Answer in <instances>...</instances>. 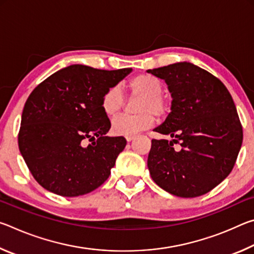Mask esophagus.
Returning a JSON list of instances; mask_svg holds the SVG:
<instances>
[{
  "label": "esophagus",
  "mask_w": 254,
  "mask_h": 254,
  "mask_svg": "<svg viewBox=\"0 0 254 254\" xmlns=\"http://www.w3.org/2000/svg\"><path fill=\"white\" fill-rule=\"evenodd\" d=\"M134 135H130V136H127L126 137V139H127V142H131V141L133 140V139H134Z\"/></svg>",
  "instance_id": "esophagus-1"
}]
</instances>
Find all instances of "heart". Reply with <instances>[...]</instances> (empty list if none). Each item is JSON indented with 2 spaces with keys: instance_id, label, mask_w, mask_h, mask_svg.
<instances>
[{
  "instance_id": "heart-1",
  "label": "heart",
  "mask_w": 254,
  "mask_h": 254,
  "mask_svg": "<svg viewBox=\"0 0 254 254\" xmlns=\"http://www.w3.org/2000/svg\"><path fill=\"white\" fill-rule=\"evenodd\" d=\"M130 94L139 97L136 102V115H120L111 124V131L118 136L135 135L152 126L154 117L161 118L167 112V102L162 95V84L157 77L149 74H140L130 80L127 85ZM124 104L123 94L119 86H112L104 92L101 100V107L106 117L118 114Z\"/></svg>"
}]
</instances>
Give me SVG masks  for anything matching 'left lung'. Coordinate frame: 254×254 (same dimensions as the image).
Wrapping results in <instances>:
<instances>
[{
	"label": "left lung",
	"instance_id": "8db88e82",
	"mask_svg": "<svg viewBox=\"0 0 254 254\" xmlns=\"http://www.w3.org/2000/svg\"><path fill=\"white\" fill-rule=\"evenodd\" d=\"M168 85L171 112L154 131L173 140H152L151 178L163 190L191 198L212 190L233 169L243 131L225 85L207 70L183 62L147 70ZM175 144H180L177 150Z\"/></svg>",
	"mask_w": 254,
	"mask_h": 254
}]
</instances>
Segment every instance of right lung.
<instances>
[{"label":"right lung","instance_id":"add662e5","mask_svg":"<svg viewBox=\"0 0 254 254\" xmlns=\"http://www.w3.org/2000/svg\"><path fill=\"white\" fill-rule=\"evenodd\" d=\"M132 68L102 70L71 65L49 76L25 102L18 142L30 173L54 194L75 197L104 184L123 136H106L111 127L101 100ZM86 139L92 140L87 147Z\"/></svg>","mask_w":254,"mask_h":254}]
</instances>
